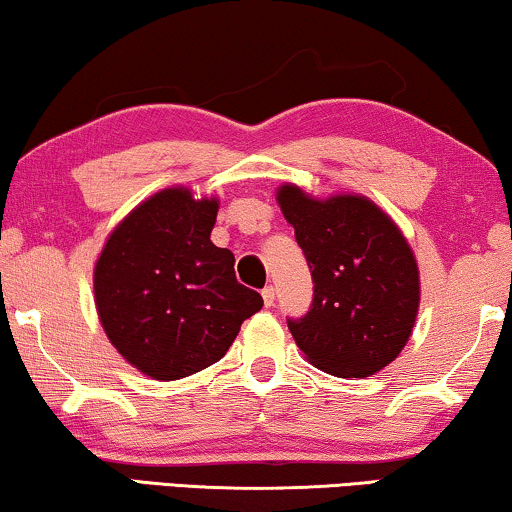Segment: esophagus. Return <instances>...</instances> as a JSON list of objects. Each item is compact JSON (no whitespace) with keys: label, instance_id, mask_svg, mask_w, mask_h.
I'll return each mask as SVG.
<instances>
[{"label":"esophagus","instance_id":"1","mask_svg":"<svg viewBox=\"0 0 512 512\" xmlns=\"http://www.w3.org/2000/svg\"><path fill=\"white\" fill-rule=\"evenodd\" d=\"M261 295H263L265 307H274V300H277V293H274V288H272V286H265Z\"/></svg>","mask_w":512,"mask_h":512}]
</instances>
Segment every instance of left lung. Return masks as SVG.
Wrapping results in <instances>:
<instances>
[{
    "instance_id": "obj_1",
    "label": "left lung",
    "mask_w": 512,
    "mask_h": 512,
    "mask_svg": "<svg viewBox=\"0 0 512 512\" xmlns=\"http://www.w3.org/2000/svg\"><path fill=\"white\" fill-rule=\"evenodd\" d=\"M277 201L314 281L307 314L288 318L295 344L311 365L339 379L376 374L416 325L420 277L409 242L365 196L318 201L284 184Z\"/></svg>"
}]
</instances>
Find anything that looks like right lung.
Masks as SVG:
<instances>
[{"label":"right lung","mask_w":512,"mask_h":512,"mask_svg":"<svg viewBox=\"0 0 512 512\" xmlns=\"http://www.w3.org/2000/svg\"><path fill=\"white\" fill-rule=\"evenodd\" d=\"M217 198L170 187L110 233L94 268V302L120 355L157 381L221 360L263 298L235 279V256L214 247Z\"/></svg>","instance_id":"obj_1"}]
</instances>
